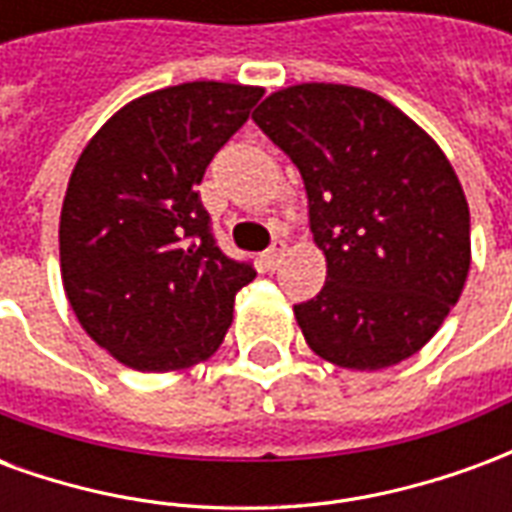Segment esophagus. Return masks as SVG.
<instances>
[{
    "label": "esophagus",
    "mask_w": 512,
    "mask_h": 512,
    "mask_svg": "<svg viewBox=\"0 0 512 512\" xmlns=\"http://www.w3.org/2000/svg\"><path fill=\"white\" fill-rule=\"evenodd\" d=\"M282 255H285V241H274V244L266 249V255H263V266H266L268 271H274V268L279 266Z\"/></svg>",
    "instance_id": "obj_1"
}]
</instances>
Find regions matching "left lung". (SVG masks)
Here are the masks:
<instances>
[{"label":"left lung","instance_id":"1","mask_svg":"<svg viewBox=\"0 0 512 512\" xmlns=\"http://www.w3.org/2000/svg\"><path fill=\"white\" fill-rule=\"evenodd\" d=\"M299 167L326 285L296 304L312 351L348 370L414 356L461 299L472 263L469 202L422 128L381 95L296 84L252 115Z\"/></svg>","mask_w":512,"mask_h":512}]
</instances>
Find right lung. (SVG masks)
Returning <instances> with one entry per match:
<instances>
[{
    "label": "right lung",
    "mask_w": 512,
    "mask_h": 512,
    "mask_svg": "<svg viewBox=\"0 0 512 512\" xmlns=\"http://www.w3.org/2000/svg\"><path fill=\"white\" fill-rule=\"evenodd\" d=\"M260 87L186 82L126 104L87 142L60 216V271L82 329L142 373L205 362L233 323L252 263L216 246L205 167Z\"/></svg>",
    "instance_id": "right-lung-1"
}]
</instances>
